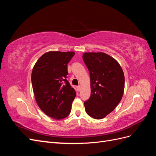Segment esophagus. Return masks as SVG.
<instances>
[{
    "label": "esophagus",
    "mask_w": 156,
    "mask_h": 156,
    "mask_svg": "<svg viewBox=\"0 0 156 156\" xmlns=\"http://www.w3.org/2000/svg\"><path fill=\"white\" fill-rule=\"evenodd\" d=\"M81 86H80V85L77 87V90H78V91H80V90H81Z\"/></svg>",
    "instance_id": "obj_1"
}]
</instances>
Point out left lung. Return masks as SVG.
<instances>
[{
    "label": "left lung",
    "instance_id": "obj_1",
    "mask_svg": "<svg viewBox=\"0 0 156 156\" xmlns=\"http://www.w3.org/2000/svg\"><path fill=\"white\" fill-rule=\"evenodd\" d=\"M83 58L89 71L91 88L84 107L90 116L102 119L115 109L123 96V70L114 58L102 52L84 53Z\"/></svg>",
    "mask_w": 156,
    "mask_h": 156
}]
</instances>
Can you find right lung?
Wrapping results in <instances>:
<instances>
[{
  "label": "right lung",
  "mask_w": 156,
  "mask_h": 156,
  "mask_svg": "<svg viewBox=\"0 0 156 156\" xmlns=\"http://www.w3.org/2000/svg\"><path fill=\"white\" fill-rule=\"evenodd\" d=\"M73 51H49L40 56L32 69L31 80L35 100L46 115L55 120L67 117L76 96L67 81L68 64Z\"/></svg>",
  "instance_id": "right-lung-1"
}]
</instances>
